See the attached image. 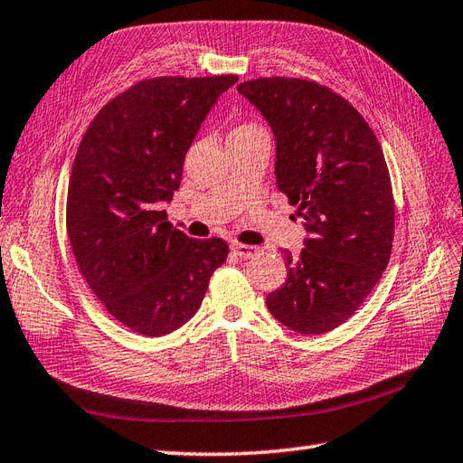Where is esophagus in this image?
Returning a JSON list of instances; mask_svg holds the SVG:
<instances>
[{
    "label": "esophagus",
    "mask_w": 463,
    "mask_h": 463,
    "mask_svg": "<svg viewBox=\"0 0 463 463\" xmlns=\"http://www.w3.org/2000/svg\"><path fill=\"white\" fill-rule=\"evenodd\" d=\"M232 252L241 258H254L258 254V248L250 246V244H241V242H234L232 244Z\"/></svg>",
    "instance_id": "esophagus-1"
}]
</instances>
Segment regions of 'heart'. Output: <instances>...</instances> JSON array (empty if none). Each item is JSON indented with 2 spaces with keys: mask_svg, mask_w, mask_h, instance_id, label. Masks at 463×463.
<instances>
[{
  "mask_svg": "<svg viewBox=\"0 0 463 463\" xmlns=\"http://www.w3.org/2000/svg\"><path fill=\"white\" fill-rule=\"evenodd\" d=\"M256 133H266V128L256 123V121H242L236 125L229 137H239V135H256Z\"/></svg>",
  "mask_w": 463,
  "mask_h": 463,
  "instance_id": "obj_1",
  "label": "heart"
}]
</instances>
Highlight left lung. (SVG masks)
<instances>
[{"label": "left lung", "instance_id": "8db88e82", "mask_svg": "<svg viewBox=\"0 0 463 463\" xmlns=\"http://www.w3.org/2000/svg\"><path fill=\"white\" fill-rule=\"evenodd\" d=\"M239 91L274 130L278 189L309 234L299 256L283 250L288 279L266 305L295 333H328L389 264L395 203L383 150L358 109L313 80L256 78Z\"/></svg>", "mask_w": 463, "mask_h": 463}]
</instances>
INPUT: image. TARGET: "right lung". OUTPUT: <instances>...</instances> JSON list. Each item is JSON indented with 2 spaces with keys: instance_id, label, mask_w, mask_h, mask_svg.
<instances>
[{
  "instance_id": "right-lung-1",
  "label": "right lung",
  "mask_w": 463,
  "mask_h": 463,
  "mask_svg": "<svg viewBox=\"0 0 463 463\" xmlns=\"http://www.w3.org/2000/svg\"><path fill=\"white\" fill-rule=\"evenodd\" d=\"M239 76L140 80L109 99L81 137L68 182L76 264L115 321L142 336L192 318L229 256L222 239L174 229L162 201L180 187L199 125Z\"/></svg>"
}]
</instances>
